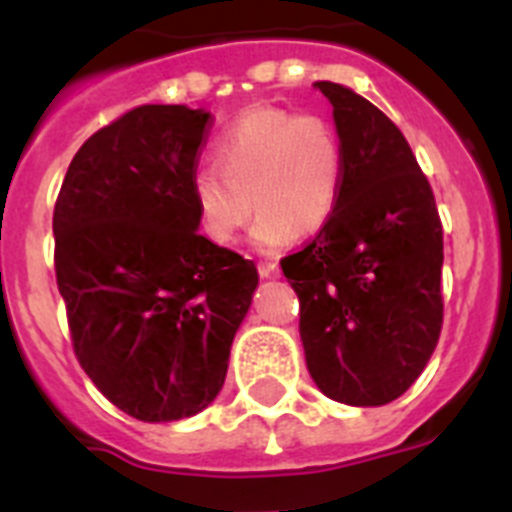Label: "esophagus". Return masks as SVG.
Segmentation results:
<instances>
[{
    "label": "esophagus",
    "mask_w": 512,
    "mask_h": 512,
    "mask_svg": "<svg viewBox=\"0 0 512 512\" xmlns=\"http://www.w3.org/2000/svg\"><path fill=\"white\" fill-rule=\"evenodd\" d=\"M259 274L264 279H277L279 269H277V264H259Z\"/></svg>",
    "instance_id": "esophagus-1"
}]
</instances>
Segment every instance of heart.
<instances>
[{"instance_id":"obj_1","label":"heart","mask_w":512,"mask_h":512,"mask_svg":"<svg viewBox=\"0 0 512 512\" xmlns=\"http://www.w3.org/2000/svg\"><path fill=\"white\" fill-rule=\"evenodd\" d=\"M220 166H197L189 194L202 230L230 246L248 225L253 202L259 220L251 241L271 253L300 235L323 230L341 202L343 148L336 128L320 115L279 107L243 112L215 146Z\"/></svg>"}]
</instances>
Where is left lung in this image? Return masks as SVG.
<instances>
[{
	"label": "left lung",
	"mask_w": 512,
	"mask_h": 512,
	"mask_svg": "<svg viewBox=\"0 0 512 512\" xmlns=\"http://www.w3.org/2000/svg\"><path fill=\"white\" fill-rule=\"evenodd\" d=\"M343 148L341 202L282 259L300 297L307 372L330 400L377 408L420 377L443 323V230L395 122L354 89L315 81Z\"/></svg>",
	"instance_id": "left-lung-1"
}]
</instances>
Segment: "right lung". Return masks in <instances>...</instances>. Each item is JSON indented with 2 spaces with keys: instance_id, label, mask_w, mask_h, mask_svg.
I'll return each mask as SVG.
<instances>
[{
  "instance_id": "right-lung-1",
  "label": "right lung",
  "mask_w": 512,
  "mask_h": 512,
  "mask_svg": "<svg viewBox=\"0 0 512 512\" xmlns=\"http://www.w3.org/2000/svg\"><path fill=\"white\" fill-rule=\"evenodd\" d=\"M210 112L143 104L76 151L53 212L81 369L122 413L192 418L223 390L259 271L200 235L189 176Z\"/></svg>"
}]
</instances>
